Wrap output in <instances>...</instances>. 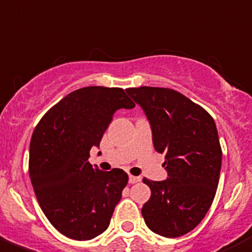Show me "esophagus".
Returning <instances> with one entry per match:
<instances>
[{
	"instance_id": "34e87169",
	"label": "esophagus",
	"mask_w": 252,
	"mask_h": 252,
	"mask_svg": "<svg viewBox=\"0 0 252 252\" xmlns=\"http://www.w3.org/2000/svg\"><path fill=\"white\" fill-rule=\"evenodd\" d=\"M140 181H141V178L137 177V176H130V177H128V182H130V184H137V182H140Z\"/></svg>"
}]
</instances>
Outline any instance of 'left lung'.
<instances>
[{
  "mask_svg": "<svg viewBox=\"0 0 252 252\" xmlns=\"http://www.w3.org/2000/svg\"><path fill=\"white\" fill-rule=\"evenodd\" d=\"M152 127L153 144L165 154L164 181L144 178L152 196L141 214L150 231L175 238L192 231L212 205L222 167V149L212 116L167 88L126 89Z\"/></svg>",
  "mask_w": 252,
  "mask_h": 252,
  "instance_id": "1",
  "label": "left lung"
}]
</instances>
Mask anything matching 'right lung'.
<instances>
[{"label": "right lung", "instance_id": "obj_1", "mask_svg": "<svg viewBox=\"0 0 252 252\" xmlns=\"http://www.w3.org/2000/svg\"><path fill=\"white\" fill-rule=\"evenodd\" d=\"M121 88L77 89L43 116L30 140L29 176L43 213L66 237L87 241L108 228L128 176L89 163L117 109L134 108Z\"/></svg>", "mask_w": 252, "mask_h": 252}]
</instances>
